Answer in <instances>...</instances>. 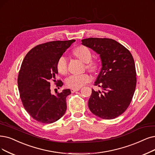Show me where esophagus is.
<instances>
[{
	"label": "esophagus",
	"mask_w": 155,
	"mask_h": 155,
	"mask_svg": "<svg viewBox=\"0 0 155 155\" xmlns=\"http://www.w3.org/2000/svg\"><path fill=\"white\" fill-rule=\"evenodd\" d=\"M80 90V88H77V89H71V92L72 93H74L75 91H79Z\"/></svg>",
	"instance_id": "obj_1"
}]
</instances>
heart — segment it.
I'll return each mask as SVG.
<instances>
[{
	"label": "heart",
	"instance_id": "obj_1",
	"mask_svg": "<svg viewBox=\"0 0 155 155\" xmlns=\"http://www.w3.org/2000/svg\"><path fill=\"white\" fill-rule=\"evenodd\" d=\"M74 54L84 63L86 67L90 71L94 72L98 68V63L96 61L91 60V53L90 49L84 46H79L74 49ZM57 69L59 73L65 74L68 70V60L64 55L59 57L57 62ZM91 77L87 73L82 74H72L65 79V84L67 87L72 89L81 88L84 84L90 81Z\"/></svg>",
	"mask_w": 155,
	"mask_h": 155
}]
</instances>
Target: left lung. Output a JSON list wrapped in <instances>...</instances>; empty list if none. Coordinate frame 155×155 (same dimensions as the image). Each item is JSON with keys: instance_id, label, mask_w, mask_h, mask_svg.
<instances>
[{"instance_id": "8db88e82", "label": "left lung", "mask_w": 155, "mask_h": 155, "mask_svg": "<svg viewBox=\"0 0 155 155\" xmlns=\"http://www.w3.org/2000/svg\"><path fill=\"white\" fill-rule=\"evenodd\" d=\"M81 41L100 54L102 65L94 85L103 91L92 89L88 107L101 118H116L128 107L135 92L137 78L132 55L112 39L90 38Z\"/></svg>"}]
</instances>
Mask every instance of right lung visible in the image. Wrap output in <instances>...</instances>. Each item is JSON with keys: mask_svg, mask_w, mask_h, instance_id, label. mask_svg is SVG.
I'll list each match as a JSON object with an SVG mask.
<instances>
[{"mask_svg": "<svg viewBox=\"0 0 155 155\" xmlns=\"http://www.w3.org/2000/svg\"><path fill=\"white\" fill-rule=\"evenodd\" d=\"M74 42V39L42 43L29 51L23 60L18 77L20 98L27 112L39 123H54L65 113L66 97L71 90L52 95L50 81H56L57 60ZM57 82L59 88L63 83L60 80Z\"/></svg>", "mask_w": 155, "mask_h": 155, "instance_id": "right-lung-1", "label": "right lung"}]
</instances>
